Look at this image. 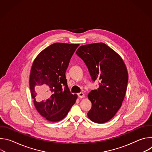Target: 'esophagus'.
<instances>
[{"label": "esophagus", "instance_id": "34e87169", "mask_svg": "<svg viewBox=\"0 0 152 152\" xmlns=\"http://www.w3.org/2000/svg\"><path fill=\"white\" fill-rule=\"evenodd\" d=\"M77 96L79 98H82L84 97V94L83 93H79L77 94Z\"/></svg>", "mask_w": 152, "mask_h": 152}]
</instances>
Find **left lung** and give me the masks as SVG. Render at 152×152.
Instances as JSON below:
<instances>
[{
  "label": "left lung",
  "instance_id": "obj_1",
  "mask_svg": "<svg viewBox=\"0 0 152 152\" xmlns=\"http://www.w3.org/2000/svg\"><path fill=\"white\" fill-rule=\"evenodd\" d=\"M76 53L85 62L99 87L88 94L92 103L87 115L96 123L111 120L120 108L128 82L126 67L118 54L103 42L80 46Z\"/></svg>",
  "mask_w": 152,
  "mask_h": 152
}]
</instances>
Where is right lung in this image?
Returning a JSON list of instances; mask_svg holds the SVG:
<instances>
[{"instance_id": "1", "label": "right lung", "mask_w": 152, "mask_h": 152, "mask_svg": "<svg viewBox=\"0 0 152 152\" xmlns=\"http://www.w3.org/2000/svg\"><path fill=\"white\" fill-rule=\"evenodd\" d=\"M78 46L54 43L41 51L33 62L29 78L31 96L38 112L50 121L62 120L77 99L68 88L66 72Z\"/></svg>"}]
</instances>
